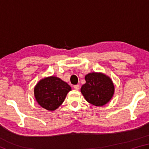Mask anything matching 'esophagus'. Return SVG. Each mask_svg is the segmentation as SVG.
Here are the masks:
<instances>
[{"instance_id": "34e87169", "label": "esophagus", "mask_w": 149, "mask_h": 149, "mask_svg": "<svg viewBox=\"0 0 149 149\" xmlns=\"http://www.w3.org/2000/svg\"><path fill=\"white\" fill-rule=\"evenodd\" d=\"M74 88L75 90H79V85H75L74 86Z\"/></svg>"}]
</instances>
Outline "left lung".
Returning a JSON list of instances; mask_svg holds the SVG:
<instances>
[{"instance_id": "1", "label": "left lung", "mask_w": 149, "mask_h": 149, "mask_svg": "<svg viewBox=\"0 0 149 149\" xmlns=\"http://www.w3.org/2000/svg\"><path fill=\"white\" fill-rule=\"evenodd\" d=\"M85 84L81 92L90 104L102 107L110 101L114 93V85L111 78L103 73L92 72L85 77Z\"/></svg>"}]
</instances>
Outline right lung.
I'll use <instances>...</instances> for the list:
<instances>
[{
    "mask_svg": "<svg viewBox=\"0 0 149 149\" xmlns=\"http://www.w3.org/2000/svg\"><path fill=\"white\" fill-rule=\"evenodd\" d=\"M71 90V87L66 82L52 75L45 77L37 83L34 87V96L42 108L54 111L62 104Z\"/></svg>",
    "mask_w": 149,
    "mask_h": 149,
    "instance_id": "add662e5",
    "label": "right lung"
}]
</instances>
